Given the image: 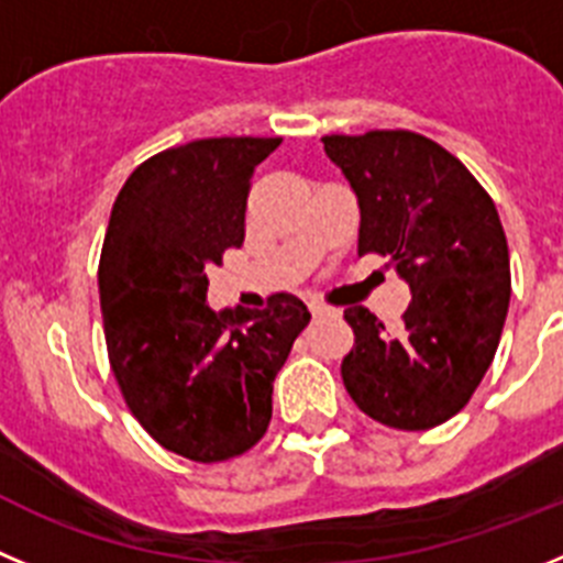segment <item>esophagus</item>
Returning a JSON list of instances; mask_svg holds the SVG:
<instances>
[{
	"label": "esophagus",
	"instance_id": "1",
	"mask_svg": "<svg viewBox=\"0 0 563 563\" xmlns=\"http://www.w3.org/2000/svg\"><path fill=\"white\" fill-rule=\"evenodd\" d=\"M308 311H311V317H313V319H317V317H339L336 308L325 306V302H319V300H311V302H308Z\"/></svg>",
	"mask_w": 563,
	"mask_h": 563
}]
</instances>
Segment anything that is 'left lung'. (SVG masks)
<instances>
[{
    "label": "left lung",
    "instance_id": "left-lung-1",
    "mask_svg": "<svg viewBox=\"0 0 563 563\" xmlns=\"http://www.w3.org/2000/svg\"><path fill=\"white\" fill-rule=\"evenodd\" d=\"M362 210L358 255L387 257L412 302L398 333L364 306L344 308L353 347L342 382L389 429L423 432L471 401L510 302V257L494 199L471 170L415 131L322 136Z\"/></svg>",
    "mask_w": 563,
    "mask_h": 563
}]
</instances>
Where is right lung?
I'll use <instances>...</instances> for the list:
<instances>
[{
    "mask_svg": "<svg viewBox=\"0 0 563 563\" xmlns=\"http://www.w3.org/2000/svg\"><path fill=\"white\" fill-rule=\"evenodd\" d=\"M280 136H210L145 159L111 207L98 286L111 373L140 427L194 463L250 452L308 325L294 294L207 306V272L244 244L252 176Z\"/></svg>",
    "mask_w": 563,
    "mask_h": 563,
    "instance_id": "1",
    "label": "right lung"
}]
</instances>
